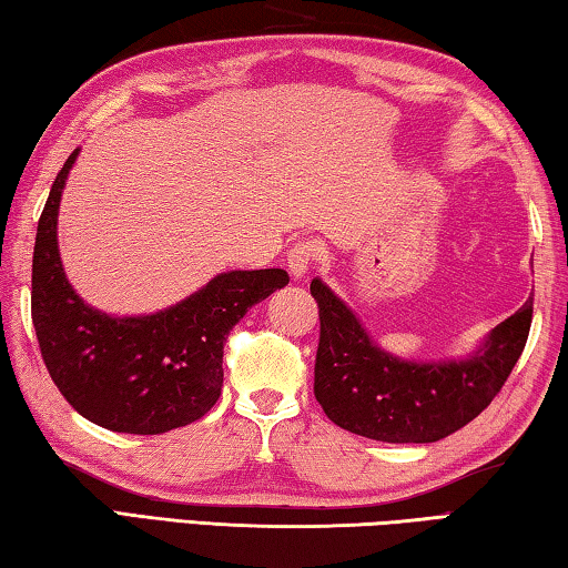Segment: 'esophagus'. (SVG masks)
<instances>
[{
  "mask_svg": "<svg viewBox=\"0 0 568 568\" xmlns=\"http://www.w3.org/2000/svg\"><path fill=\"white\" fill-rule=\"evenodd\" d=\"M314 246L310 242H296L290 252H286V266L294 278H304L314 264Z\"/></svg>",
  "mask_w": 568,
  "mask_h": 568,
  "instance_id": "esophagus-1",
  "label": "esophagus"
}]
</instances>
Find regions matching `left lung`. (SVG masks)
Segmentation results:
<instances>
[{"label":"left lung","mask_w":568,"mask_h":568,"mask_svg":"<svg viewBox=\"0 0 568 568\" xmlns=\"http://www.w3.org/2000/svg\"><path fill=\"white\" fill-rule=\"evenodd\" d=\"M312 296L322 322L316 402L336 426L386 444H432L476 419L519 362L534 312L529 300L462 359L414 362L382 349L320 276Z\"/></svg>","instance_id":"8db88e82"}]
</instances>
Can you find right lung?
<instances>
[{
    "instance_id": "obj_1",
    "label": "right lung",
    "mask_w": 568,
    "mask_h": 568,
    "mask_svg": "<svg viewBox=\"0 0 568 568\" xmlns=\"http://www.w3.org/2000/svg\"><path fill=\"white\" fill-rule=\"evenodd\" d=\"M74 149L39 216L32 258V322L49 376L74 409L119 434H164L212 409L224 384V342L234 324L290 284L284 268L222 272L166 310L99 312L74 292L59 256L57 216Z\"/></svg>"
}]
</instances>
